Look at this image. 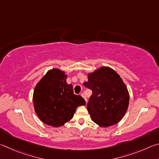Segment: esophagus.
Wrapping results in <instances>:
<instances>
[{"label":"esophagus","mask_w":159,"mask_h":159,"mask_svg":"<svg viewBox=\"0 0 159 159\" xmlns=\"http://www.w3.org/2000/svg\"><path fill=\"white\" fill-rule=\"evenodd\" d=\"M81 95V96L83 97V98H84V99H85V102H87V98H85V96L84 95V94H83V93H81V95Z\"/></svg>","instance_id":"esophagus-1"}]
</instances>
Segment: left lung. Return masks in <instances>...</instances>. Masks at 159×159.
<instances>
[{"label":"left lung","instance_id":"8db88e82","mask_svg":"<svg viewBox=\"0 0 159 159\" xmlns=\"http://www.w3.org/2000/svg\"><path fill=\"white\" fill-rule=\"evenodd\" d=\"M83 85L93 91L87 104L92 120L102 127L115 125L122 119L129 104V93L116 72L101 67L88 76Z\"/></svg>","mask_w":159,"mask_h":159}]
</instances>
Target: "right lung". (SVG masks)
<instances>
[{
	"mask_svg": "<svg viewBox=\"0 0 159 159\" xmlns=\"http://www.w3.org/2000/svg\"><path fill=\"white\" fill-rule=\"evenodd\" d=\"M66 79L64 71L53 69L48 71L35 88V111L48 125H63L73 118L78 107L85 105V99L74 94L73 86L67 84Z\"/></svg>",
	"mask_w": 159,
	"mask_h": 159,
	"instance_id": "1",
	"label": "right lung"
}]
</instances>
